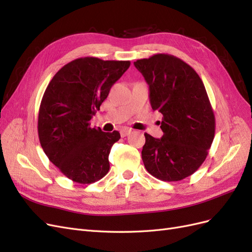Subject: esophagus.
Here are the masks:
<instances>
[{
    "label": "esophagus",
    "instance_id": "esophagus-1",
    "mask_svg": "<svg viewBox=\"0 0 252 252\" xmlns=\"http://www.w3.org/2000/svg\"><path fill=\"white\" fill-rule=\"evenodd\" d=\"M131 133H132V130H130V128H124V130L120 131L121 137H126V136H128Z\"/></svg>",
    "mask_w": 252,
    "mask_h": 252
}]
</instances>
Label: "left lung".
<instances>
[{
  "instance_id": "obj_1",
  "label": "left lung",
  "mask_w": 252,
  "mask_h": 252,
  "mask_svg": "<svg viewBox=\"0 0 252 252\" xmlns=\"http://www.w3.org/2000/svg\"><path fill=\"white\" fill-rule=\"evenodd\" d=\"M134 65L149 84L152 109L162 114V137L145 134L142 161L160 181H182L202 166L214 138L215 117L205 85L189 64L172 55L156 54Z\"/></svg>"
}]
</instances>
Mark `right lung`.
I'll return each instance as SVG.
<instances>
[{
    "label": "right lung",
    "instance_id": "obj_1",
    "mask_svg": "<svg viewBox=\"0 0 252 252\" xmlns=\"http://www.w3.org/2000/svg\"><path fill=\"white\" fill-rule=\"evenodd\" d=\"M130 65L84 57L65 64L47 85L38 116L40 143L48 159L75 183L93 184L110 170V151L120 134L91 127L90 121Z\"/></svg>",
    "mask_w": 252,
    "mask_h": 252
}]
</instances>
